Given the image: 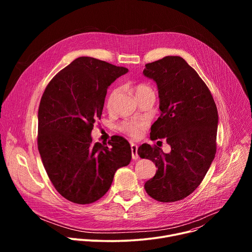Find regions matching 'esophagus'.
Instances as JSON below:
<instances>
[{
    "label": "esophagus",
    "instance_id": "esophagus-1",
    "mask_svg": "<svg viewBox=\"0 0 252 252\" xmlns=\"http://www.w3.org/2000/svg\"><path fill=\"white\" fill-rule=\"evenodd\" d=\"M137 149L138 147L136 145H134V143H131L130 145V150H131V158L132 159H137L138 158V155H137Z\"/></svg>",
    "mask_w": 252,
    "mask_h": 252
}]
</instances>
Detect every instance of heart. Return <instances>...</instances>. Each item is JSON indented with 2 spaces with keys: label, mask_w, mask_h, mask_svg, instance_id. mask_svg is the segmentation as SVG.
Instances as JSON below:
<instances>
[{
  "label": "heart",
  "mask_w": 252,
  "mask_h": 252,
  "mask_svg": "<svg viewBox=\"0 0 252 252\" xmlns=\"http://www.w3.org/2000/svg\"><path fill=\"white\" fill-rule=\"evenodd\" d=\"M131 89L134 92L136 98L140 95L154 93L153 89L149 85L142 84V83L133 85L131 87ZM120 95H121V90L118 87L113 88L110 91V93L107 94V95L105 97V109L107 111L109 112L115 111L117 102L120 98ZM148 126H149L148 120L136 118V119L124 121L123 123H121V125L119 126V130L131 138H139L143 134V132L146 131Z\"/></svg>",
  "instance_id": "heart-1"
}]
</instances>
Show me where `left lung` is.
<instances>
[{"label": "left lung", "mask_w": 252, "mask_h": 252, "mask_svg": "<svg viewBox=\"0 0 252 252\" xmlns=\"http://www.w3.org/2000/svg\"><path fill=\"white\" fill-rule=\"evenodd\" d=\"M143 75L157 83L159 94L160 116L152 126L151 138H166L171 148L169 154L156 145L138 148V156L158 167L145 189L158 201H177L197 189L215 157L217 104L195 69L181 57L147 63Z\"/></svg>", "instance_id": "1"}]
</instances>
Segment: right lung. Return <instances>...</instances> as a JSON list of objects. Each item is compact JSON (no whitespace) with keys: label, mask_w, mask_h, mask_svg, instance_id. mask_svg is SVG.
Returning <instances> with one entry per match:
<instances>
[{"label":"right lung","mask_w":252,"mask_h":252,"mask_svg":"<svg viewBox=\"0 0 252 252\" xmlns=\"http://www.w3.org/2000/svg\"><path fill=\"white\" fill-rule=\"evenodd\" d=\"M127 68L90 57L71 62L48 84L38 113V149L47 174L65 199L89 204L110 189L115 172L131 158L126 139L93 143L106 90Z\"/></svg>","instance_id":"1"}]
</instances>
